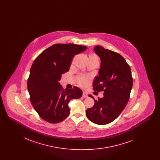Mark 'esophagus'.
I'll return each mask as SVG.
<instances>
[{
	"mask_svg": "<svg viewBox=\"0 0 160 160\" xmlns=\"http://www.w3.org/2000/svg\"><path fill=\"white\" fill-rule=\"evenodd\" d=\"M83 97H84V98H86V97H88V94H87V93L86 92H83Z\"/></svg>",
	"mask_w": 160,
	"mask_h": 160,
	"instance_id": "34e87169",
	"label": "esophagus"
}]
</instances>
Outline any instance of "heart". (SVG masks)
Masks as SVG:
<instances>
[{
	"label": "heart",
	"instance_id": "1",
	"mask_svg": "<svg viewBox=\"0 0 160 160\" xmlns=\"http://www.w3.org/2000/svg\"><path fill=\"white\" fill-rule=\"evenodd\" d=\"M89 61H93V62H98L99 59L98 56L95 53H91L89 56ZM89 80V77L84 74H80L77 77V81L79 85L82 86H85L88 83Z\"/></svg>",
	"mask_w": 160,
	"mask_h": 160
}]
</instances>
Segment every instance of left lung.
Segmentation results:
<instances>
[{
    "instance_id": "left-lung-1",
    "label": "left lung",
    "mask_w": 160,
    "mask_h": 160,
    "mask_svg": "<svg viewBox=\"0 0 160 160\" xmlns=\"http://www.w3.org/2000/svg\"><path fill=\"white\" fill-rule=\"evenodd\" d=\"M94 51L101 58L99 75L95 77L93 89L103 91L104 97L95 100L94 106L86 110L87 118L98 125L113 122L121 113L129 100L133 79L129 65L115 52L95 46Z\"/></svg>"
}]
</instances>
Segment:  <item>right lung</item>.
Listing matches in <instances>:
<instances>
[{
    "mask_svg": "<svg viewBox=\"0 0 160 160\" xmlns=\"http://www.w3.org/2000/svg\"><path fill=\"white\" fill-rule=\"evenodd\" d=\"M86 46L56 44L44 50L35 59L28 80L32 105L44 121L56 123L69 114V101L80 98L83 92L74 86L64 90L59 83L61 76L68 72L75 55L86 50Z\"/></svg>",
    "mask_w": 160,
    "mask_h": 160,
    "instance_id": "1",
    "label": "right lung"
}]
</instances>
